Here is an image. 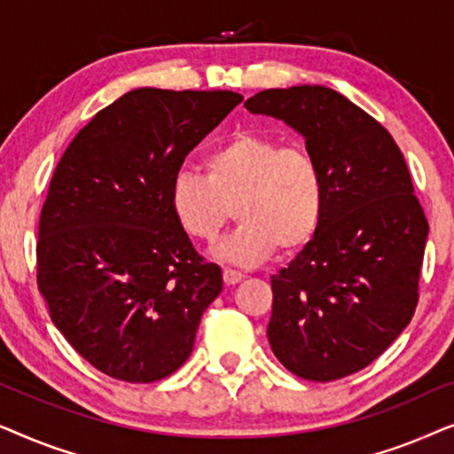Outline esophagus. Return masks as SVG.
<instances>
[{
  "instance_id": "34e87169",
  "label": "esophagus",
  "mask_w": 454,
  "mask_h": 454,
  "mask_svg": "<svg viewBox=\"0 0 454 454\" xmlns=\"http://www.w3.org/2000/svg\"><path fill=\"white\" fill-rule=\"evenodd\" d=\"M241 278H244V275H241L239 270H233V269L223 270V281H225L227 285H238Z\"/></svg>"
}]
</instances>
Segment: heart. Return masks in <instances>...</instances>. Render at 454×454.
<instances>
[{
  "instance_id": "b5f03b06",
  "label": "heart",
  "mask_w": 454,
  "mask_h": 454,
  "mask_svg": "<svg viewBox=\"0 0 454 454\" xmlns=\"http://www.w3.org/2000/svg\"><path fill=\"white\" fill-rule=\"evenodd\" d=\"M207 176L176 173L169 207L177 225L198 241H213L231 221L239 227L216 246V256L256 266L278 247L297 252L318 233L325 215V177L308 148L241 129L204 159Z\"/></svg>"
}]
</instances>
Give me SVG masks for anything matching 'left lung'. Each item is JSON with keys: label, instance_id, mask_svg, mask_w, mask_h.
Returning <instances> with one entry per match:
<instances>
[{"label": "left lung", "instance_id": "left-lung-1", "mask_svg": "<svg viewBox=\"0 0 454 454\" xmlns=\"http://www.w3.org/2000/svg\"><path fill=\"white\" fill-rule=\"evenodd\" d=\"M306 138L325 177L314 239L270 277L266 328L278 362L303 380L364 370L413 318L430 225L388 129L326 86L269 89L246 101Z\"/></svg>", "mask_w": 454, "mask_h": 454}]
</instances>
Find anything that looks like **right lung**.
Returning a JSON list of instances; mask_svg holds the SVG:
<instances>
[{"label": "right lung", "mask_w": 454, "mask_h": 454, "mask_svg": "<svg viewBox=\"0 0 454 454\" xmlns=\"http://www.w3.org/2000/svg\"><path fill=\"white\" fill-rule=\"evenodd\" d=\"M241 101L231 90H129L80 129L55 167L36 285L67 343L115 380L154 382L182 368L221 294V269L177 225L169 185Z\"/></svg>", "instance_id": "1"}]
</instances>
